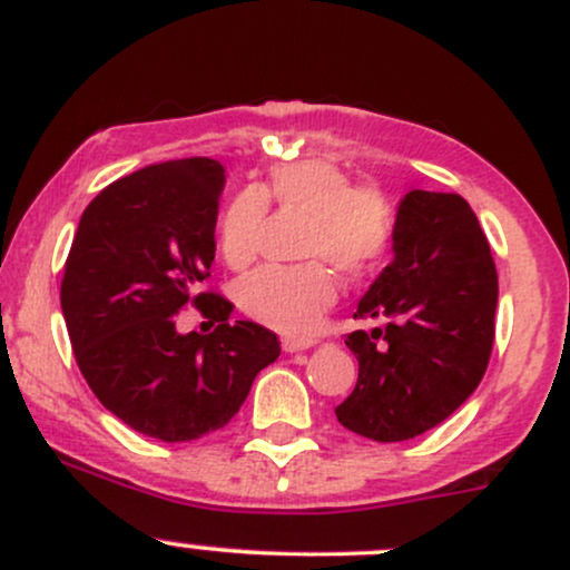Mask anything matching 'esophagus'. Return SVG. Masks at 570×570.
I'll return each mask as SVG.
<instances>
[{
  "instance_id": "1",
  "label": "esophagus",
  "mask_w": 570,
  "mask_h": 570,
  "mask_svg": "<svg viewBox=\"0 0 570 570\" xmlns=\"http://www.w3.org/2000/svg\"><path fill=\"white\" fill-rule=\"evenodd\" d=\"M281 348H284L286 353H299V351H307V348H311V343H307V340L284 337V340H281Z\"/></svg>"
}]
</instances>
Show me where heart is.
<instances>
[{"instance_id": "1", "label": "heart", "mask_w": 570, "mask_h": 570, "mask_svg": "<svg viewBox=\"0 0 570 570\" xmlns=\"http://www.w3.org/2000/svg\"><path fill=\"white\" fill-rule=\"evenodd\" d=\"M265 198L311 214L305 254L330 259L345 276H370L389 259L396 212L375 187H353L343 168L324 160L276 166L263 189H244L227 206L219 248L233 267L254 259L265 227ZM335 278L324 263L267 265L240 281V307L278 335L305 340L335 303Z\"/></svg>"}]
</instances>
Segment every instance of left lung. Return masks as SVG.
I'll list each match as a JSON object with an SVG mask.
<instances>
[{"label": "left lung", "mask_w": 570, "mask_h": 570, "mask_svg": "<svg viewBox=\"0 0 570 570\" xmlns=\"http://www.w3.org/2000/svg\"><path fill=\"white\" fill-rule=\"evenodd\" d=\"M391 252L353 313L377 326L345 337L358 381L335 410L345 429L375 442L426 434L474 394L499 305L490 244L461 195L410 189Z\"/></svg>", "instance_id": "8db88e82"}]
</instances>
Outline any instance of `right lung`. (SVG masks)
I'll return each instance as SVG.
<instances>
[{"mask_svg":"<svg viewBox=\"0 0 570 570\" xmlns=\"http://www.w3.org/2000/svg\"><path fill=\"white\" fill-rule=\"evenodd\" d=\"M225 168L168 160L122 176L90 200L61 281L77 367L112 415L160 442H189L230 423L254 377L281 353L233 305L198 292L217 252ZM187 302L220 322L208 336L175 330Z\"/></svg>","mask_w":570,"mask_h":570,"instance_id":"obj_1","label":"right lung"}]
</instances>
